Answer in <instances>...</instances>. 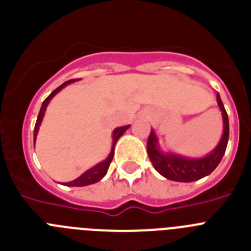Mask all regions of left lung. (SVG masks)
Segmentation results:
<instances>
[{"instance_id": "8db88e82", "label": "left lung", "mask_w": 251, "mask_h": 251, "mask_svg": "<svg viewBox=\"0 0 251 251\" xmlns=\"http://www.w3.org/2000/svg\"><path fill=\"white\" fill-rule=\"evenodd\" d=\"M216 100L223 114L224 133L219 145L208 153L207 156L201 157V158H191V157L179 156L171 152H163L158 145L156 133L151 129L147 142V153L153 167L156 168L159 175L171 181L192 182V181H197L202 177L208 176L219 166L227 147V141H229V118H227V113L219 94L216 95Z\"/></svg>"}]
</instances>
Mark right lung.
Segmentation results:
<instances>
[{
  "instance_id": "add662e5",
  "label": "right lung",
  "mask_w": 251,
  "mask_h": 251,
  "mask_svg": "<svg viewBox=\"0 0 251 251\" xmlns=\"http://www.w3.org/2000/svg\"><path fill=\"white\" fill-rule=\"evenodd\" d=\"M74 81H76L75 79H72V80H68L65 81L64 84H61V85L59 86V88H56V89L54 90V92L51 93L50 95H49L48 98L45 99V100L43 101V105H41V109H40V113H39V117H37V121H36V124H35V129H34V142L36 141V136H37V132H39V128L40 126H41V122H43V118L44 115H45V110L46 108H48V104L50 103V100L52 98H54L55 95L57 94V93L60 92V90L63 89V88H65L66 85H69V84L74 83ZM130 126H124V127H119V128H115L114 130H113V134H112V138H113V146H112V151H110L109 156L106 157L104 161H101L100 163H98V165H95L94 167L89 168L88 171H85L81 176H79L77 178H75L74 181H72V182H66V183H63V185L65 186H74V187H83V186H88V185H93V183L98 182V181H100L101 178H103L104 176L106 175V171H108V168H109V165L110 162H112L113 159V156H114V146L115 143H117V141H118L119 138H121L122 136L124 134V132L129 128Z\"/></svg>"
}]
</instances>
